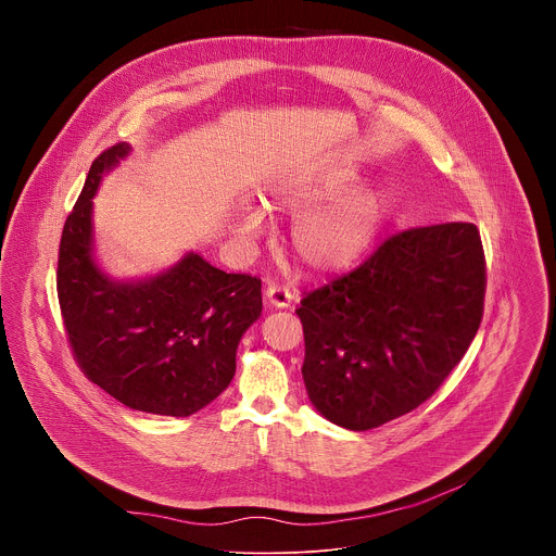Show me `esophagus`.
<instances>
[{
  "label": "esophagus",
  "mask_w": 556,
  "mask_h": 556,
  "mask_svg": "<svg viewBox=\"0 0 556 556\" xmlns=\"http://www.w3.org/2000/svg\"><path fill=\"white\" fill-rule=\"evenodd\" d=\"M292 292L288 290V288H281V286H277V283H270L268 288H266V301H268V305H273V307H288L290 303H292Z\"/></svg>",
  "instance_id": "obj_1"
}]
</instances>
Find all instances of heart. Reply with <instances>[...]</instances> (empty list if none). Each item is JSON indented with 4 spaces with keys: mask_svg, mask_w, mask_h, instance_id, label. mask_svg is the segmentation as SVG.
Segmentation results:
<instances>
[{
    "mask_svg": "<svg viewBox=\"0 0 556 556\" xmlns=\"http://www.w3.org/2000/svg\"><path fill=\"white\" fill-rule=\"evenodd\" d=\"M356 169L341 163H314L283 172L268 187L266 206L296 215L290 251L309 273L334 275L356 266L374 247L389 211L391 193L380 185H358ZM266 226L264 213L247 208L235 230L255 240Z\"/></svg>",
    "mask_w": 556,
    "mask_h": 556,
    "instance_id": "heart-1",
    "label": "heart"
}]
</instances>
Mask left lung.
Wrapping results in <instances>:
<instances>
[{
  "label": "left lung",
  "mask_w": 556,
  "mask_h": 556,
  "mask_svg": "<svg viewBox=\"0 0 556 556\" xmlns=\"http://www.w3.org/2000/svg\"><path fill=\"white\" fill-rule=\"evenodd\" d=\"M484 292V249L475 224L391 235L365 264L309 292L296 309L309 403L350 431L414 412L478 334Z\"/></svg>",
  "instance_id": "left-lung-1"
}]
</instances>
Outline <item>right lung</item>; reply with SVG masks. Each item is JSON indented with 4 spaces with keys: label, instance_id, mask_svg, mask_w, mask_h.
Listing matches in <instances>:
<instances>
[{
    "label": "right lung",
    "instance_id": "right-lung-1",
    "mask_svg": "<svg viewBox=\"0 0 556 556\" xmlns=\"http://www.w3.org/2000/svg\"><path fill=\"white\" fill-rule=\"evenodd\" d=\"M131 153L103 151L65 219L56 292L74 358L129 409L187 418L230 384L235 354L262 314V281L228 275L202 255L144 279H114L94 257V195Z\"/></svg>",
    "mask_w": 556,
    "mask_h": 556
}]
</instances>
